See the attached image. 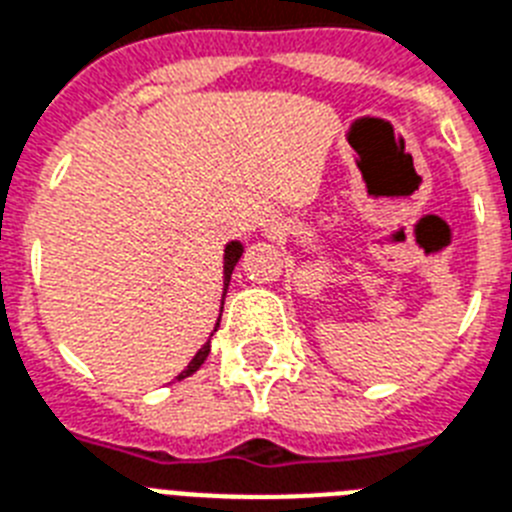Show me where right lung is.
<instances>
[{
  "label": "right lung",
  "mask_w": 512,
  "mask_h": 512,
  "mask_svg": "<svg viewBox=\"0 0 512 512\" xmlns=\"http://www.w3.org/2000/svg\"><path fill=\"white\" fill-rule=\"evenodd\" d=\"M240 253H243V246H240L238 240H233V243H227V248H225V292H227V285H230V274H233L235 264H238ZM222 300H225V295H222ZM217 326H220V323H217ZM217 326H214V331H217ZM207 355H209V342L204 344V347L199 349V352H196L194 360H191L189 365H186V370H183V373L178 375L176 381H183V378H189V375H194L196 370H199L204 365Z\"/></svg>",
  "instance_id": "right-lung-1"
}]
</instances>
